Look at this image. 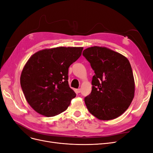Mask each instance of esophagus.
I'll return each instance as SVG.
<instances>
[{"label":"esophagus","instance_id":"obj_1","mask_svg":"<svg viewBox=\"0 0 153 153\" xmlns=\"http://www.w3.org/2000/svg\"><path fill=\"white\" fill-rule=\"evenodd\" d=\"M76 93H80V92H81V90H80V89H78L76 90Z\"/></svg>","mask_w":153,"mask_h":153}]
</instances>
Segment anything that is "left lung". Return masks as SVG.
<instances>
[{
    "label": "left lung",
    "mask_w": 153,
    "mask_h": 153,
    "mask_svg": "<svg viewBox=\"0 0 153 153\" xmlns=\"http://www.w3.org/2000/svg\"><path fill=\"white\" fill-rule=\"evenodd\" d=\"M82 54L95 73L92 91L84 98L88 110L100 120L118 117L128 108L135 94L130 63L124 55L105 47L88 48Z\"/></svg>",
    "instance_id": "1"
}]
</instances>
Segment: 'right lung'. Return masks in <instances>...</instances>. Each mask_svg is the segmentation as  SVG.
<instances>
[{"instance_id": "obj_1", "label": "right lung", "mask_w": 153, "mask_h": 153, "mask_svg": "<svg viewBox=\"0 0 153 153\" xmlns=\"http://www.w3.org/2000/svg\"><path fill=\"white\" fill-rule=\"evenodd\" d=\"M83 47L45 49L30 57L23 69L20 85L36 112L53 117L65 111L76 96L68 84V68L80 57Z\"/></svg>"}]
</instances>
